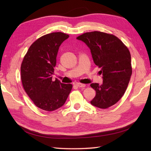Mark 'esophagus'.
<instances>
[{"instance_id":"34e87169","label":"esophagus","mask_w":151,"mask_h":151,"mask_svg":"<svg viewBox=\"0 0 151 151\" xmlns=\"http://www.w3.org/2000/svg\"><path fill=\"white\" fill-rule=\"evenodd\" d=\"M76 86H77L79 88H84L86 86V84H82V83H77V84H76Z\"/></svg>"}]
</instances>
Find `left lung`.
<instances>
[{
    "instance_id": "left-lung-1",
    "label": "left lung",
    "mask_w": 151,
    "mask_h": 151,
    "mask_svg": "<svg viewBox=\"0 0 151 151\" xmlns=\"http://www.w3.org/2000/svg\"><path fill=\"white\" fill-rule=\"evenodd\" d=\"M76 39L84 41L90 49L93 62L101 69L103 76L101 85H90L96 91L91 104L102 109L116 104L124 95L132 75L129 49L117 37L102 32H86Z\"/></svg>"
}]
</instances>
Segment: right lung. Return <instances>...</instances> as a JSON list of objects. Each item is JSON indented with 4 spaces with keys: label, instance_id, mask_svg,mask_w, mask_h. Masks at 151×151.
Returning a JSON list of instances; mask_svg holds the SVG:
<instances>
[{
    "label": "right lung",
    "instance_id": "obj_1",
    "mask_svg": "<svg viewBox=\"0 0 151 151\" xmlns=\"http://www.w3.org/2000/svg\"><path fill=\"white\" fill-rule=\"evenodd\" d=\"M69 37L63 32L44 35L31 45L22 60V86L33 103L43 110L62 107L72 89V84L52 80L59 47Z\"/></svg>",
    "mask_w": 151,
    "mask_h": 151
}]
</instances>
